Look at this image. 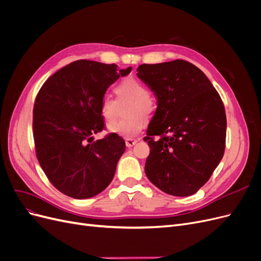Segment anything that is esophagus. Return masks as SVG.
<instances>
[{"instance_id":"1","label":"esophagus","mask_w":261,"mask_h":261,"mask_svg":"<svg viewBox=\"0 0 261 261\" xmlns=\"http://www.w3.org/2000/svg\"><path fill=\"white\" fill-rule=\"evenodd\" d=\"M138 143V139H134V138H126L125 139V144H126V147H133L134 145H136Z\"/></svg>"}]
</instances>
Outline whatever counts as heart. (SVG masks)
<instances>
[{"instance_id":"heart-1","label":"heart","mask_w":261,"mask_h":261,"mask_svg":"<svg viewBox=\"0 0 261 261\" xmlns=\"http://www.w3.org/2000/svg\"><path fill=\"white\" fill-rule=\"evenodd\" d=\"M114 91L116 98L103 96L100 100L99 111L102 118L109 124L116 120L118 114V103L130 102L126 115L128 118L109 125V130L118 136L132 138L138 135L144 128L147 118L153 112V102L150 98L148 87L134 77L124 78L118 83Z\"/></svg>"}]
</instances>
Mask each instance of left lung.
I'll list each match as a JSON object with an SVG mask.
<instances>
[{
  "mask_svg": "<svg viewBox=\"0 0 261 261\" xmlns=\"http://www.w3.org/2000/svg\"><path fill=\"white\" fill-rule=\"evenodd\" d=\"M137 72L158 100L144 137L150 147L146 175L164 193L191 196L207 183L223 156V102L207 76L187 61L143 64Z\"/></svg>",
  "mask_w": 261,
  "mask_h": 261,
  "instance_id": "8db88e82",
  "label": "left lung"
}]
</instances>
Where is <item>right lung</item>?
<instances>
[{"instance_id":"right-lung-1","label":"right lung","mask_w":261,"mask_h":261,"mask_svg":"<svg viewBox=\"0 0 261 261\" xmlns=\"http://www.w3.org/2000/svg\"><path fill=\"white\" fill-rule=\"evenodd\" d=\"M130 70L80 60L59 69L39 90L33 121L36 155L61 193L90 198L113 179L125 141L114 133L97 141L92 135L106 127L100 100L110 85Z\"/></svg>"}]
</instances>
